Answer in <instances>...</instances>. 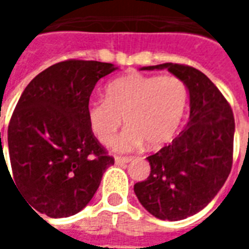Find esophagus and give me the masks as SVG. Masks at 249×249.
I'll return each instance as SVG.
<instances>
[{
	"label": "esophagus",
	"instance_id": "esophagus-1",
	"mask_svg": "<svg viewBox=\"0 0 249 249\" xmlns=\"http://www.w3.org/2000/svg\"><path fill=\"white\" fill-rule=\"evenodd\" d=\"M132 161V157H123V156H116L114 157V162L116 164H125V162Z\"/></svg>",
	"mask_w": 249,
	"mask_h": 249
}]
</instances>
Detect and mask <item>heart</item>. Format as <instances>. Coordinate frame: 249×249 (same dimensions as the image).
Segmentation results:
<instances>
[{
  "mask_svg": "<svg viewBox=\"0 0 249 249\" xmlns=\"http://www.w3.org/2000/svg\"><path fill=\"white\" fill-rule=\"evenodd\" d=\"M188 96L187 84L176 76L120 77L107 85L105 100L89 103L88 124L96 139L109 145L124 119L128 128L114 144L117 151H132L144 141L149 148H159L176 135Z\"/></svg>",
  "mask_w": 249,
  "mask_h": 249,
  "instance_id": "heart-1",
  "label": "heart"
}]
</instances>
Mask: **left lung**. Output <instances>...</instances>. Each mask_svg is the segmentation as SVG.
Returning <instances> with one entry per match:
<instances>
[{"instance_id": "obj_1", "label": "left lung", "mask_w": 249, "mask_h": 249, "mask_svg": "<svg viewBox=\"0 0 249 249\" xmlns=\"http://www.w3.org/2000/svg\"><path fill=\"white\" fill-rule=\"evenodd\" d=\"M168 69L189 92V120L171 144L146 157L151 173L135 184L141 205L160 220L187 219L205 208L232 168L235 119L230 104L203 71L165 62L141 71Z\"/></svg>"}]
</instances>
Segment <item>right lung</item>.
<instances>
[{
	"instance_id": "add662e5",
	"label": "right lung",
	"mask_w": 249,
	"mask_h": 249,
	"mask_svg": "<svg viewBox=\"0 0 249 249\" xmlns=\"http://www.w3.org/2000/svg\"><path fill=\"white\" fill-rule=\"evenodd\" d=\"M116 69L109 62L66 60L37 74L21 94L8 128L10 178L37 214L80 212L114 164L89 128L87 109L98 80ZM0 146V169H8L1 132Z\"/></svg>"
}]
</instances>
